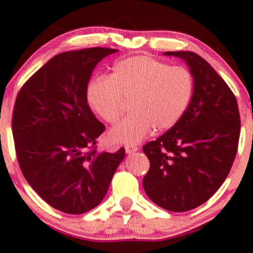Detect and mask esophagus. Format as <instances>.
<instances>
[{
    "instance_id": "34e87169",
    "label": "esophagus",
    "mask_w": 253,
    "mask_h": 253,
    "mask_svg": "<svg viewBox=\"0 0 253 253\" xmlns=\"http://www.w3.org/2000/svg\"><path fill=\"white\" fill-rule=\"evenodd\" d=\"M137 150H138V146H136V145H126V154H133V152H136Z\"/></svg>"
}]
</instances>
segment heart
Masks as SVG:
<instances>
[{"mask_svg":"<svg viewBox=\"0 0 253 253\" xmlns=\"http://www.w3.org/2000/svg\"><path fill=\"white\" fill-rule=\"evenodd\" d=\"M193 95V79L188 69L171 67L149 56L118 61L108 77L89 83L86 97L99 117L115 124L123 116L126 102L132 114L109 133L112 142L137 144L155 131L176 126Z\"/></svg>","mask_w":253,"mask_h":253,"instance_id":"b5f03b06","label":"heart"}]
</instances>
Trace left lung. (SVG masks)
<instances>
[{
  "mask_svg": "<svg viewBox=\"0 0 253 253\" xmlns=\"http://www.w3.org/2000/svg\"><path fill=\"white\" fill-rule=\"evenodd\" d=\"M164 55L186 62L193 95L178 123L143 146L150 162L143 188L158 207L184 212L210 199L225 180L238 149L241 116L236 96L204 58L191 51Z\"/></svg>",
  "mask_w": 253,
  "mask_h": 253,
  "instance_id": "1",
  "label": "left lung"
}]
</instances>
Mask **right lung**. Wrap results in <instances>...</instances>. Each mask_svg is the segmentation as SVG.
Returning <instances> with one entry per match:
<instances>
[{
	"label": "right lung",
	"mask_w": 253,
	"mask_h": 253,
	"mask_svg": "<svg viewBox=\"0 0 253 253\" xmlns=\"http://www.w3.org/2000/svg\"><path fill=\"white\" fill-rule=\"evenodd\" d=\"M116 49L56 55L20 89L12 137L21 171L43 201L64 213L88 212L103 201L124 148L97 152L105 130L86 101L92 70Z\"/></svg>",
	"instance_id": "add662e5"
}]
</instances>
